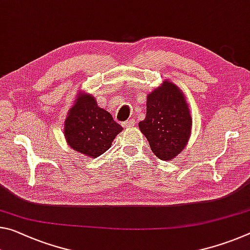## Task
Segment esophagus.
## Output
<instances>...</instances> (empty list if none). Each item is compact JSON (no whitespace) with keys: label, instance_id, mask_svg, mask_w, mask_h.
Listing matches in <instances>:
<instances>
[{"label":"esophagus","instance_id":"1","mask_svg":"<svg viewBox=\"0 0 250 250\" xmlns=\"http://www.w3.org/2000/svg\"><path fill=\"white\" fill-rule=\"evenodd\" d=\"M122 125H124V128H125V129L132 128V126H134V121L133 120L125 121V122H124V124H122Z\"/></svg>","mask_w":250,"mask_h":250}]
</instances>
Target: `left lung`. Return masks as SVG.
<instances>
[{
	"instance_id": "obj_1",
	"label": "left lung",
	"mask_w": 250,
	"mask_h": 250,
	"mask_svg": "<svg viewBox=\"0 0 250 250\" xmlns=\"http://www.w3.org/2000/svg\"><path fill=\"white\" fill-rule=\"evenodd\" d=\"M191 128L189 105L178 85L165 80L148 93L146 114L139 129L160 160H172L186 148Z\"/></svg>"
}]
</instances>
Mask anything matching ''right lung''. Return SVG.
<instances>
[{"label": "right lung", "instance_id": "add662e5", "mask_svg": "<svg viewBox=\"0 0 250 250\" xmlns=\"http://www.w3.org/2000/svg\"><path fill=\"white\" fill-rule=\"evenodd\" d=\"M122 129L108 111L97 104L92 94L78 91L73 105L66 113L63 132L70 148L97 158L112 146Z\"/></svg>", "mask_w": 250, "mask_h": 250}]
</instances>
